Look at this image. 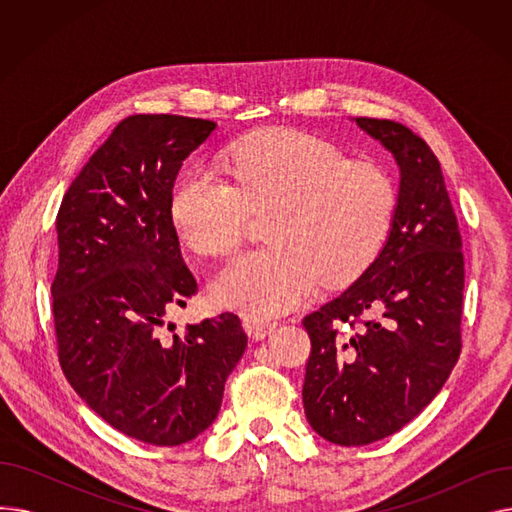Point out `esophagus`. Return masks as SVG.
I'll return each mask as SVG.
<instances>
[{
	"mask_svg": "<svg viewBox=\"0 0 512 512\" xmlns=\"http://www.w3.org/2000/svg\"><path fill=\"white\" fill-rule=\"evenodd\" d=\"M276 330V324L272 321H257V319H247L245 321V332L253 338V340H263L270 336Z\"/></svg>",
	"mask_w": 512,
	"mask_h": 512,
	"instance_id": "obj_1",
	"label": "esophagus"
}]
</instances>
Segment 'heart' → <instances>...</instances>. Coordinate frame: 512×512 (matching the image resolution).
Wrapping results in <instances>:
<instances>
[{"label":"heart","mask_w":512,"mask_h":512,"mask_svg":"<svg viewBox=\"0 0 512 512\" xmlns=\"http://www.w3.org/2000/svg\"><path fill=\"white\" fill-rule=\"evenodd\" d=\"M234 184L207 170L186 174L172 195V222L188 247L226 255L249 209L272 207V245L232 259L213 278V297L255 319L305 303L324 280L344 286L378 257L396 207L392 178L369 161L294 128H272L234 147Z\"/></svg>","instance_id":"1"}]
</instances>
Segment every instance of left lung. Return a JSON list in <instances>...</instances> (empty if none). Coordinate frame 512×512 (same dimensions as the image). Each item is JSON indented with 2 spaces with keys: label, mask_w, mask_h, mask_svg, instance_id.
<instances>
[{
  "label": "left lung",
  "mask_w": 512,
  "mask_h": 512,
  "mask_svg": "<svg viewBox=\"0 0 512 512\" xmlns=\"http://www.w3.org/2000/svg\"><path fill=\"white\" fill-rule=\"evenodd\" d=\"M353 122L392 153L400 180L378 257L303 319L305 415L340 446L388 438L436 398L461 355L465 288L459 222L434 151L398 122Z\"/></svg>",
  "instance_id": "obj_1"
}]
</instances>
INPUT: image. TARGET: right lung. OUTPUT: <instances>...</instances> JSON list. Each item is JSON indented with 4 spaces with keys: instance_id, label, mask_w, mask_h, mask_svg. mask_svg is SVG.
Listing matches in <instances>:
<instances>
[{
    "instance_id": "add662e5",
    "label": "right lung",
    "mask_w": 512,
    "mask_h": 512,
    "mask_svg": "<svg viewBox=\"0 0 512 512\" xmlns=\"http://www.w3.org/2000/svg\"><path fill=\"white\" fill-rule=\"evenodd\" d=\"M215 128L170 114L122 120L58 211L51 297L66 380L103 421L153 446L205 432L247 348L234 313L164 332L166 317L197 292L172 222V188Z\"/></svg>"
}]
</instances>
